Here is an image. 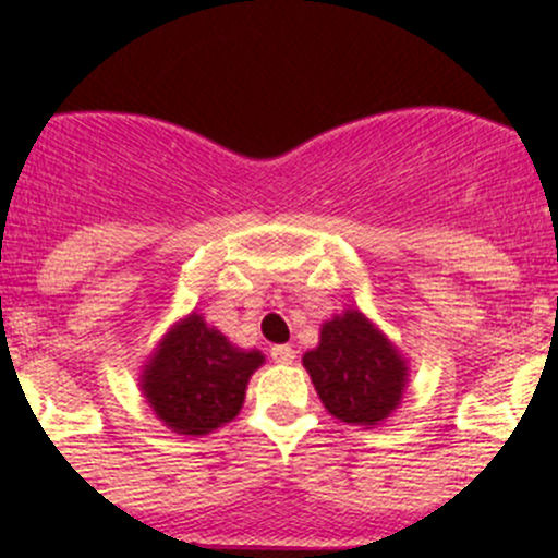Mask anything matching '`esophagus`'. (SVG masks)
<instances>
[{
    "label": "esophagus",
    "instance_id": "34e87169",
    "mask_svg": "<svg viewBox=\"0 0 558 558\" xmlns=\"http://www.w3.org/2000/svg\"><path fill=\"white\" fill-rule=\"evenodd\" d=\"M269 356H272V362H278V364H291V362H294V348H291V345H275L272 351H269Z\"/></svg>",
    "mask_w": 558,
    "mask_h": 558
}]
</instances>
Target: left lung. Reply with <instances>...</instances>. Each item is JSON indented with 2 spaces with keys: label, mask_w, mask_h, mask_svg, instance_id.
<instances>
[{
  "label": "left lung",
  "mask_w": 558,
  "mask_h": 558,
  "mask_svg": "<svg viewBox=\"0 0 558 558\" xmlns=\"http://www.w3.org/2000/svg\"><path fill=\"white\" fill-rule=\"evenodd\" d=\"M302 364L324 408L345 424L386 421L408 384V364L397 348L353 307L320 326L318 348L307 351Z\"/></svg>",
  "instance_id": "1"
}]
</instances>
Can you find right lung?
Listing matches in <instances>:
<instances>
[{"label": "right lung", "mask_w": 558, "mask_h": 558, "mask_svg": "<svg viewBox=\"0 0 558 558\" xmlns=\"http://www.w3.org/2000/svg\"><path fill=\"white\" fill-rule=\"evenodd\" d=\"M262 364V351L232 345L199 313H191L167 331L140 386L159 421L178 435L199 437L240 413L247 380Z\"/></svg>", "instance_id": "right-lung-1"}]
</instances>
